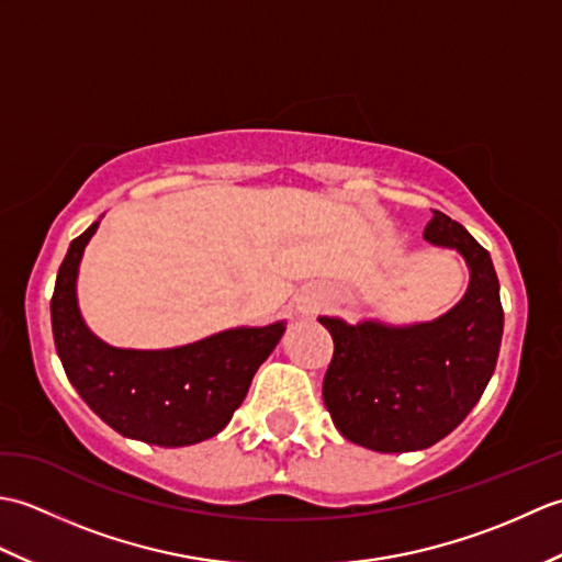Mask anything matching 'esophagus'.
<instances>
[{
  "label": "esophagus",
  "mask_w": 562,
  "mask_h": 562,
  "mask_svg": "<svg viewBox=\"0 0 562 562\" xmlns=\"http://www.w3.org/2000/svg\"><path fill=\"white\" fill-rule=\"evenodd\" d=\"M314 312V306H304V314H312Z\"/></svg>",
  "instance_id": "esophagus-1"
}]
</instances>
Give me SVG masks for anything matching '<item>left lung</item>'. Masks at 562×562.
<instances>
[{
    "instance_id": "1",
    "label": "left lung",
    "mask_w": 562,
    "mask_h": 562,
    "mask_svg": "<svg viewBox=\"0 0 562 562\" xmlns=\"http://www.w3.org/2000/svg\"><path fill=\"white\" fill-rule=\"evenodd\" d=\"M425 226V241L457 248L469 262L463 300L427 324H345L321 316L333 336L324 403L345 439L384 451L437 445L481 401L491 381L505 314L491 254L445 212Z\"/></svg>"
}]
</instances>
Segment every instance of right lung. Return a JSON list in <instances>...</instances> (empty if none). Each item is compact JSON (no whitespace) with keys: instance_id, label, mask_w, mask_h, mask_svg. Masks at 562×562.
Here are the masks:
<instances>
[{"instance_id":"add662e5","label":"right lung","mask_w":562,"mask_h":562,"mask_svg":"<svg viewBox=\"0 0 562 562\" xmlns=\"http://www.w3.org/2000/svg\"><path fill=\"white\" fill-rule=\"evenodd\" d=\"M97 229L93 222L69 244L50 300L55 348L71 386L115 432L147 445L188 447L222 432L280 342L284 321L222 330L171 350L105 345L77 306L79 260Z\"/></svg>"}]
</instances>
